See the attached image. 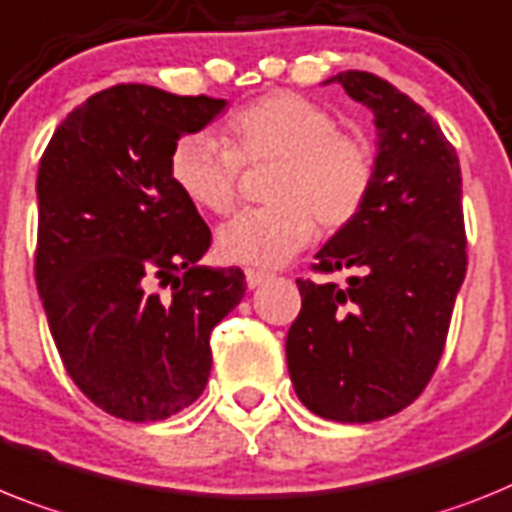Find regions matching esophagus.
I'll list each match as a JSON object with an SVG mask.
<instances>
[{
    "instance_id": "34e87169",
    "label": "esophagus",
    "mask_w": 512,
    "mask_h": 512,
    "mask_svg": "<svg viewBox=\"0 0 512 512\" xmlns=\"http://www.w3.org/2000/svg\"><path fill=\"white\" fill-rule=\"evenodd\" d=\"M244 276H247V286H249V289H260V286H263V283L270 278L268 273H260V270H247Z\"/></svg>"
}]
</instances>
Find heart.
<instances>
[{
    "mask_svg": "<svg viewBox=\"0 0 512 512\" xmlns=\"http://www.w3.org/2000/svg\"><path fill=\"white\" fill-rule=\"evenodd\" d=\"M239 163H273L270 205L244 210L218 231V255L236 265L273 268L307 247L317 221L349 226L375 184V156L362 137L338 132V119L312 98L276 90L234 111L223 145L208 132L182 135L171 148L169 176L195 208L226 216L236 203Z\"/></svg>",
    "mask_w": 512,
    "mask_h": 512,
    "instance_id": "heart-1",
    "label": "heart"
}]
</instances>
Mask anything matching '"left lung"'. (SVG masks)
Listing matches in <instances>:
<instances>
[{
    "instance_id": "8db88e82",
    "label": "left lung",
    "mask_w": 512,
    "mask_h": 512,
    "mask_svg": "<svg viewBox=\"0 0 512 512\" xmlns=\"http://www.w3.org/2000/svg\"><path fill=\"white\" fill-rule=\"evenodd\" d=\"M375 114V184L362 213L317 252L338 283L296 281L302 312L286 336L299 401L330 422L364 424L419 398L440 362L466 278L461 163L440 124L372 72H338Z\"/></svg>"
}]
</instances>
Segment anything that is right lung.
I'll return each mask as SVG.
<instances>
[{"label": "right lung", "mask_w": 512, "mask_h": 512, "mask_svg": "<svg viewBox=\"0 0 512 512\" xmlns=\"http://www.w3.org/2000/svg\"><path fill=\"white\" fill-rule=\"evenodd\" d=\"M223 109V98L114 85L67 114L38 166L36 283L51 336L77 388L127 422L200 398L210 330L247 289L239 268L200 265L210 229L169 176L176 140Z\"/></svg>", "instance_id": "add662e5"}]
</instances>
